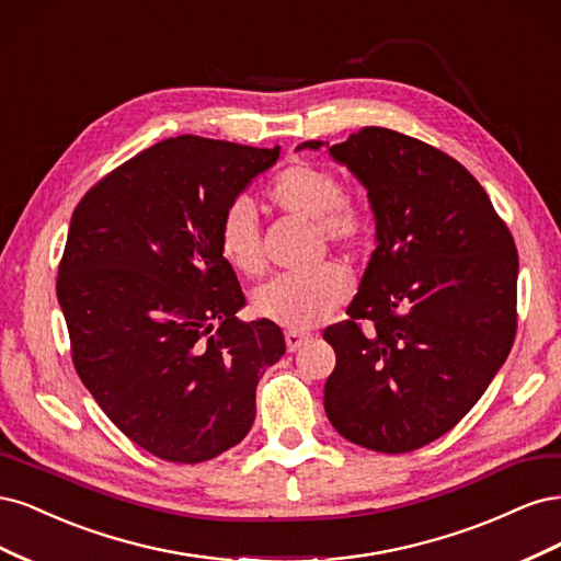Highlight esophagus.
Here are the masks:
<instances>
[{
    "label": "esophagus",
    "instance_id": "obj_1",
    "mask_svg": "<svg viewBox=\"0 0 561 561\" xmlns=\"http://www.w3.org/2000/svg\"><path fill=\"white\" fill-rule=\"evenodd\" d=\"M307 342H309V334L307 332H295V330L285 332V346H287V351H290V353L299 351Z\"/></svg>",
    "mask_w": 561,
    "mask_h": 561
}]
</instances>
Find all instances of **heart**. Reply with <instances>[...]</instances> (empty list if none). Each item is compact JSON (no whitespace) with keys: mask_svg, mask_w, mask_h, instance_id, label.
I'll list each match as a JSON object with an SVG mask.
<instances>
[{"mask_svg":"<svg viewBox=\"0 0 561 561\" xmlns=\"http://www.w3.org/2000/svg\"><path fill=\"white\" fill-rule=\"evenodd\" d=\"M274 208L311 219L316 241L348 254L360 252L371 233V215L360 198L342 192L330 168L295 159L268 180L264 190ZM222 257L245 276H260L266 260L257 219L243 201L225 210L219 222ZM351 295V278L339 264H320L301 274H283L254 293V309L278 325L304 332L330 318Z\"/></svg>","mask_w":561,"mask_h":561,"instance_id":"b5f03b06","label":"heart"}]
</instances>
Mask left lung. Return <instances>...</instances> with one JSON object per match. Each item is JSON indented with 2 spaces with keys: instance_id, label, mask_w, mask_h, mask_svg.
Wrapping results in <instances>:
<instances>
[{
  "instance_id": "obj_1",
  "label": "left lung",
  "mask_w": 561,
  "mask_h": 561,
  "mask_svg": "<svg viewBox=\"0 0 561 561\" xmlns=\"http://www.w3.org/2000/svg\"><path fill=\"white\" fill-rule=\"evenodd\" d=\"M330 157L367 190L377 250L348 320L322 332L336 353L325 412L355 445L414 451L472 410L511 353L517 248L482 184L445 151L367 126Z\"/></svg>"
}]
</instances>
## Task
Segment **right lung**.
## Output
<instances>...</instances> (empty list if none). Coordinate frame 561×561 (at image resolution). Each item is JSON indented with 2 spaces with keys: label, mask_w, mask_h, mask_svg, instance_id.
<instances>
[{
  "label": "right lung",
  "mask_w": 561,
  "mask_h": 561,
  "mask_svg": "<svg viewBox=\"0 0 561 561\" xmlns=\"http://www.w3.org/2000/svg\"><path fill=\"white\" fill-rule=\"evenodd\" d=\"M260 149L178 135L83 194L58 266L72 363L114 426L173 463L210 461L254 421L260 377L285 353L266 318L243 322V290L219 222L278 161Z\"/></svg>",
  "instance_id": "obj_1"
}]
</instances>
